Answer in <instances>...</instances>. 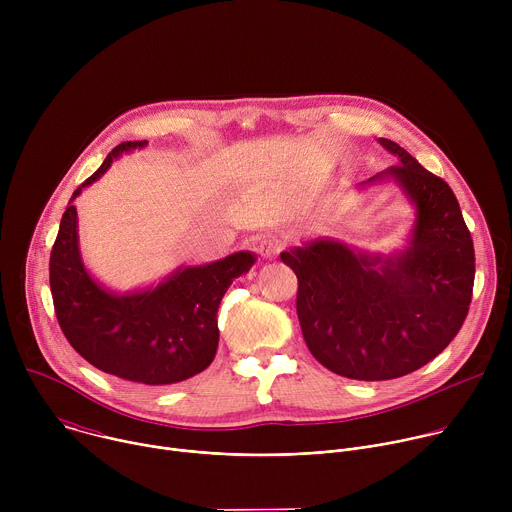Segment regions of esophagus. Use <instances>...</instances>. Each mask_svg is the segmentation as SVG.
Returning a JSON list of instances; mask_svg holds the SVG:
<instances>
[{
  "mask_svg": "<svg viewBox=\"0 0 512 512\" xmlns=\"http://www.w3.org/2000/svg\"><path fill=\"white\" fill-rule=\"evenodd\" d=\"M283 247H285V243L279 241V239H263L261 241V255L265 259H275Z\"/></svg>",
  "mask_w": 512,
  "mask_h": 512,
  "instance_id": "34e87169",
  "label": "esophagus"
}]
</instances>
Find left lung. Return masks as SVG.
<instances>
[{
  "label": "left lung",
  "mask_w": 512,
  "mask_h": 512,
  "mask_svg": "<svg viewBox=\"0 0 512 512\" xmlns=\"http://www.w3.org/2000/svg\"><path fill=\"white\" fill-rule=\"evenodd\" d=\"M399 158L362 186L395 182L415 208L407 247L367 253L316 239L281 253L298 275V318L310 352L356 381L409 375L440 354L462 328L474 287V245L452 188L399 143Z\"/></svg>",
  "instance_id": "1"
}]
</instances>
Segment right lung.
<instances>
[{
  "label": "right lung",
  "mask_w": 512,
  "mask_h": 512,
  "mask_svg": "<svg viewBox=\"0 0 512 512\" xmlns=\"http://www.w3.org/2000/svg\"><path fill=\"white\" fill-rule=\"evenodd\" d=\"M145 145L148 141L119 143L72 194L50 253V291L66 340L93 367L139 385H174L212 362L218 306L233 279L247 273L257 257L239 251L214 263L178 267L158 285L125 294L101 285L81 257L75 198L113 160Z\"/></svg>",
  "instance_id": "right-lung-1"
}]
</instances>
